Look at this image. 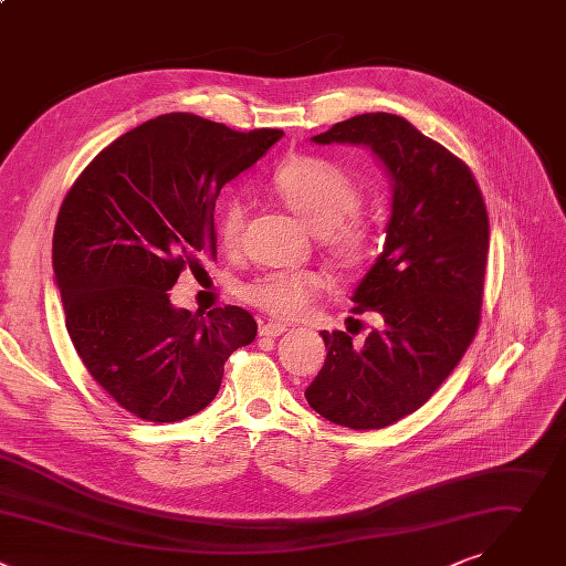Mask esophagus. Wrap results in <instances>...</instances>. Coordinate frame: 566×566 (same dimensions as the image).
<instances>
[{
    "label": "esophagus",
    "instance_id": "obj_1",
    "mask_svg": "<svg viewBox=\"0 0 566 566\" xmlns=\"http://www.w3.org/2000/svg\"><path fill=\"white\" fill-rule=\"evenodd\" d=\"M285 332H287V323H283V321L265 323V325H261V329H259L261 336H270V338H276V336H281V334H285Z\"/></svg>",
    "mask_w": 566,
    "mask_h": 566
}]
</instances>
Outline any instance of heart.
Listing matches in <instances>:
<instances>
[{
	"label": "heart",
	"mask_w": 566,
	"mask_h": 566,
	"mask_svg": "<svg viewBox=\"0 0 566 566\" xmlns=\"http://www.w3.org/2000/svg\"><path fill=\"white\" fill-rule=\"evenodd\" d=\"M272 189L281 202L321 237L332 256L346 265L357 268L373 254V234L357 218L359 193L350 178L329 163L314 158H298L272 178ZM248 209L243 200L230 198L220 209L218 241L224 250H237L243 241ZM323 281L314 272H268L243 287V296L256 307L276 316L301 314Z\"/></svg>",
	"instance_id": "b5f03b06"
}]
</instances>
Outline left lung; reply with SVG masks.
<instances>
[{
	"label": "left lung",
	"mask_w": 566,
	"mask_h": 566,
	"mask_svg": "<svg viewBox=\"0 0 566 566\" xmlns=\"http://www.w3.org/2000/svg\"><path fill=\"white\" fill-rule=\"evenodd\" d=\"M366 147L390 180L384 248L353 294L384 325L364 346L323 329L325 364L305 399L332 423L386 428L423 406L471 346L484 294L489 213L469 167L392 113L310 138Z\"/></svg>",
	"instance_id": "left-lung-1"
}]
</instances>
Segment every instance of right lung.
<instances>
[{
	"instance_id": "right-lung-1",
	"label": "right lung",
	"mask_w": 566,
	"mask_h": 566,
	"mask_svg": "<svg viewBox=\"0 0 566 566\" xmlns=\"http://www.w3.org/2000/svg\"><path fill=\"white\" fill-rule=\"evenodd\" d=\"M281 138L167 113L104 147L66 193L53 234L64 323L88 375L132 415L200 412L224 361L254 342L248 310L191 314L169 290L182 268L216 261L220 189Z\"/></svg>"
}]
</instances>
